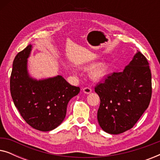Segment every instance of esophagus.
<instances>
[{
  "label": "esophagus",
  "instance_id": "1",
  "mask_svg": "<svg viewBox=\"0 0 160 160\" xmlns=\"http://www.w3.org/2000/svg\"><path fill=\"white\" fill-rule=\"evenodd\" d=\"M83 92H84L86 93V94H89L90 92H92V89L89 87H84V88L83 89Z\"/></svg>",
  "mask_w": 160,
  "mask_h": 160
}]
</instances>
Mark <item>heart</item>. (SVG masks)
<instances>
[{"label":"heart","mask_w":160,"mask_h":160,"mask_svg":"<svg viewBox=\"0 0 160 160\" xmlns=\"http://www.w3.org/2000/svg\"><path fill=\"white\" fill-rule=\"evenodd\" d=\"M92 66L93 65H90L89 67ZM107 71H108V64L106 62H101L92 67L89 75L93 79H99L106 75Z\"/></svg>","instance_id":"b5f03b06"}]
</instances>
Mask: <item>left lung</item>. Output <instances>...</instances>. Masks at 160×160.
I'll list each match as a JSON object with an SVG mask.
<instances>
[{
    "instance_id": "1",
    "label": "left lung",
    "mask_w": 160,
    "mask_h": 160,
    "mask_svg": "<svg viewBox=\"0 0 160 160\" xmlns=\"http://www.w3.org/2000/svg\"><path fill=\"white\" fill-rule=\"evenodd\" d=\"M100 99L98 121L109 134L130 130L138 121L152 98V73L147 59L138 51L124 71L113 73L95 87Z\"/></svg>"
}]
</instances>
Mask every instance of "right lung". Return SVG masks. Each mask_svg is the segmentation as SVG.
<instances>
[{"label": "right lung", "mask_w": 160, "mask_h": 160, "mask_svg": "<svg viewBox=\"0 0 160 160\" xmlns=\"http://www.w3.org/2000/svg\"><path fill=\"white\" fill-rule=\"evenodd\" d=\"M32 45L19 52L13 62L10 92L14 103L24 120L36 130L47 132L62 123L70 100L80 92L62 76L36 80L27 69Z\"/></svg>", "instance_id": "obj_1"}]
</instances>
